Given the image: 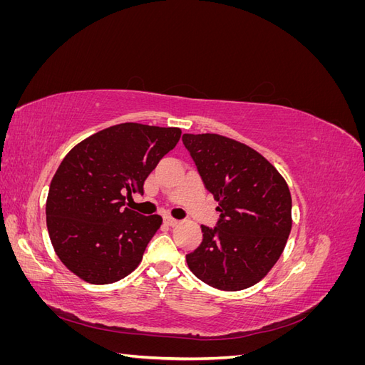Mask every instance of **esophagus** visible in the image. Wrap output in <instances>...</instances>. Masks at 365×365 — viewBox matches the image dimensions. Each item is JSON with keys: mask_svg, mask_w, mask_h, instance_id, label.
<instances>
[{"mask_svg": "<svg viewBox=\"0 0 365 365\" xmlns=\"http://www.w3.org/2000/svg\"><path fill=\"white\" fill-rule=\"evenodd\" d=\"M164 222L168 224V225H170V227H175V225L180 224V220L175 219V217H170V216H165V217H164Z\"/></svg>", "mask_w": 365, "mask_h": 365, "instance_id": "obj_1", "label": "esophagus"}]
</instances>
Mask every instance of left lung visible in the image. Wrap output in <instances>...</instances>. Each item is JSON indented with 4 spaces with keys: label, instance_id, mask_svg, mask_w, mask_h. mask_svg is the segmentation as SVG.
<instances>
[{
    "label": "left lung",
    "instance_id": "left-lung-1",
    "mask_svg": "<svg viewBox=\"0 0 365 365\" xmlns=\"http://www.w3.org/2000/svg\"><path fill=\"white\" fill-rule=\"evenodd\" d=\"M182 143L220 212L216 228L201 227L202 244L187 254V264L212 288L247 289L271 271L288 242L289 187L244 143L219 134H184Z\"/></svg>",
    "mask_w": 365,
    "mask_h": 365
}]
</instances>
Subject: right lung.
<instances>
[{"mask_svg":"<svg viewBox=\"0 0 365 365\" xmlns=\"http://www.w3.org/2000/svg\"><path fill=\"white\" fill-rule=\"evenodd\" d=\"M180 137V128L120 123L65 155L50 184L46 215L51 245L77 277L108 284L138 267L163 217L125 207V193H143L149 173Z\"/></svg>","mask_w":365,"mask_h":365,"instance_id":"1","label":"right lung"}]
</instances>
